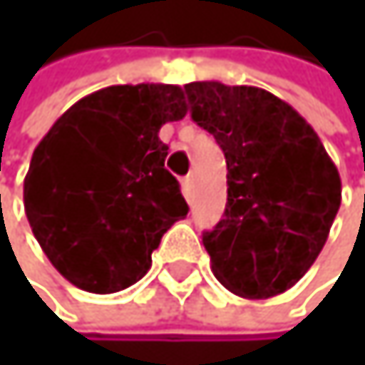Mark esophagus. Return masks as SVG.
I'll use <instances>...</instances> for the list:
<instances>
[{
  "label": "esophagus",
  "instance_id": "1",
  "mask_svg": "<svg viewBox=\"0 0 365 365\" xmlns=\"http://www.w3.org/2000/svg\"><path fill=\"white\" fill-rule=\"evenodd\" d=\"M181 190H184V197H186L188 201H192L195 188H192V179H190V177H184V179H181Z\"/></svg>",
  "mask_w": 365,
  "mask_h": 365
}]
</instances>
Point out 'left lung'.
Here are the masks:
<instances>
[{"label": "left lung", "mask_w": 365, "mask_h": 365, "mask_svg": "<svg viewBox=\"0 0 365 365\" xmlns=\"http://www.w3.org/2000/svg\"><path fill=\"white\" fill-rule=\"evenodd\" d=\"M184 91L227 164L225 215L203 232L210 267L236 296L274 298L327 243L341 203L337 166L311 124L267 89L199 81Z\"/></svg>", "instance_id": "8db88e82"}]
</instances>
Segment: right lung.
Returning <instances> with one entry per match:
<instances>
[{"label": "right lung", "mask_w": 365, "mask_h": 365, "mask_svg": "<svg viewBox=\"0 0 365 365\" xmlns=\"http://www.w3.org/2000/svg\"><path fill=\"white\" fill-rule=\"evenodd\" d=\"M186 113L177 85H111L74 103L34 148L26 217L74 287L115 293L135 284L164 232L188 215L160 140L164 124Z\"/></svg>", "instance_id": "obj_1"}]
</instances>
